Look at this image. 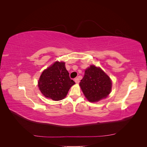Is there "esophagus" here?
I'll list each match as a JSON object with an SVG mask.
<instances>
[{
	"label": "esophagus",
	"instance_id": "obj_1",
	"mask_svg": "<svg viewBox=\"0 0 147 147\" xmlns=\"http://www.w3.org/2000/svg\"><path fill=\"white\" fill-rule=\"evenodd\" d=\"M75 83H79V82H80V80H79V78H75Z\"/></svg>",
	"mask_w": 147,
	"mask_h": 147
}]
</instances>
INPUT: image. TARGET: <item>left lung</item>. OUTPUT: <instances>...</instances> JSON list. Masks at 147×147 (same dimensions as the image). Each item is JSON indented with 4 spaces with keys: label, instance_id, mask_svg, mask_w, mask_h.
I'll return each mask as SVG.
<instances>
[{
    "label": "left lung",
    "instance_id": "8db88e82",
    "mask_svg": "<svg viewBox=\"0 0 147 147\" xmlns=\"http://www.w3.org/2000/svg\"><path fill=\"white\" fill-rule=\"evenodd\" d=\"M80 86L89 101L97 102L110 94L112 82L108 75L100 68L91 65L85 70Z\"/></svg>",
    "mask_w": 147,
    "mask_h": 147
}]
</instances>
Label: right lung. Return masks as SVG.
Masks as SVG:
<instances>
[{"instance_id":"obj_1","label":"right lung","mask_w":147,"mask_h":147,"mask_svg":"<svg viewBox=\"0 0 147 147\" xmlns=\"http://www.w3.org/2000/svg\"><path fill=\"white\" fill-rule=\"evenodd\" d=\"M38 83L40 90L46 97L53 100H60L67 94L75 82L70 78L65 63L56 62L43 71Z\"/></svg>"}]
</instances>
